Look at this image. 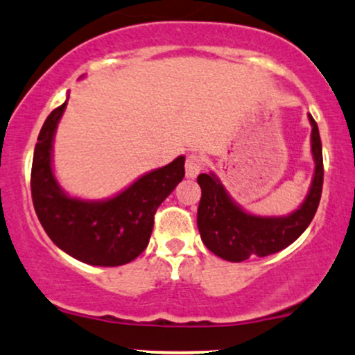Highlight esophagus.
I'll return each mask as SVG.
<instances>
[{
    "mask_svg": "<svg viewBox=\"0 0 355 355\" xmlns=\"http://www.w3.org/2000/svg\"><path fill=\"white\" fill-rule=\"evenodd\" d=\"M186 176L188 178H196L199 173H201V169L205 167V157L201 156V154H196V153H191L188 157H186Z\"/></svg>",
    "mask_w": 355,
    "mask_h": 355,
    "instance_id": "esophagus-1",
    "label": "esophagus"
}]
</instances>
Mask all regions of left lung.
<instances>
[{
  "label": "left lung",
  "instance_id": "left-lung-1",
  "mask_svg": "<svg viewBox=\"0 0 355 355\" xmlns=\"http://www.w3.org/2000/svg\"><path fill=\"white\" fill-rule=\"evenodd\" d=\"M312 124V154L315 174L304 205L285 218H261L245 213L231 201L213 174H199L201 201L198 206V228L209 252L228 261H245L250 257H268L292 245L315 216L324 186V159L317 122Z\"/></svg>",
  "mask_w": 355,
  "mask_h": 355
}]
</instances>
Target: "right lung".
Instances as JSON below:
<instances>
[{"instance_id":"add662e5","label":"right lung","mask_w":355,"mask_h":355,"mask_svg":"<svg viewBox=\"0 0 355 355\" xmlns=\"http://www.w3.org/2000/svg\"><path fill=\"white\" fill-rule=\"evenodd\" d=\"M65 103L51 110L38 134L31 164V199L50 240L70 257L94 266H121L149 243L154 214L184 178V157L153 171L102 202L69 198L51 171V142Z\"/></svg>"}]
</instances>
